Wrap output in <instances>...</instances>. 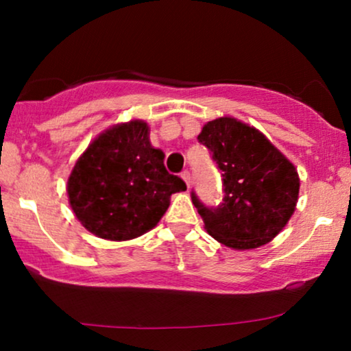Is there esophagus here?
<instances>
[{"label":"esophagus","instance_id":"obj_1","mask_svg":"<svg viewBox=\"0 0 351 351\" xmlns=\"http://www.w3.org/2000/svg\"><path fill=\"white\" fill-rule=\"evenodd\" d=\"M180 177L185 180V184H187V187H190V172L185 169V171H182V174H180Z\"/></svg>","mask_w":351,"mask_h":351}]
</instances>
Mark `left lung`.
I'll return each instance as SVG.
<instances>
[{
  "label": "left lung",
  "instance_id": "left-lung-1",
  "mask_svg": "<svg viewBox=\"0 0 351 351\" xmlns=\"http://www.w3.org/2000/svg\"><path fill=\"white\" fill-rule=\"evenodd\" d=\"M197 140L210 149L223 177V198L216 206L190 192L208 234L237 250L270 242L295 211V166L258 130L231 117L206 123Z\"/></svg>",
  "mask_w": 351,
  "mask_h": 351
}]
</instances>
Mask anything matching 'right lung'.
Listing matches in <instances>:
<instances>
[{"instance_id": "1", "label": "right lung", "mask_w": 351, "mask_h": 351, "mask_svg": "<svg viewBox=\"0 0 351 351\" xmlns=\"http://www.w3.org/2000/svg\"><path fill=\"white\" fill-rule=\"evenodd\" d=\"M187 185L169 174L148 125L130 122L104 132L77 159L68 197L81 224L102 239L127 241L158 224L172 193Z\"/></svg>"}]
</instances>
